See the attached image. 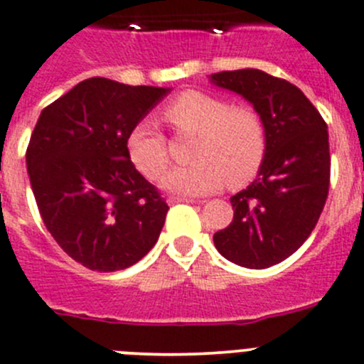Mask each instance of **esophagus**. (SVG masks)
Returning a JSON list of instances; mask_svg holds the SVG:
<instances>
[{
	"label": "esophagus",
	"mask_w": 364,
	"mask_h": 364,
	"mask_svg": "<svg viewBox=\"0 0 364 364\" xmlns=\"http://www.w3.org/2000/svg\"><path fill=\"white\" fill-rule=\"evenodd\" d=\"M168 204H178V203H193V199H186V197H178V196H171L167 199Z\"/></svg>",
	"instance_id": "esophagus-1"
}]
</instances>
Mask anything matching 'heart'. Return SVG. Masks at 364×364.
I'll return each mask as SVG.
<instances>
[{
  "instance_id": "b5f03b06",
  "label": "heart",
  "mask_w": 364,
  "mask_h": 364,
  "mask_svg": "<svg viewBox=\"0 0 364 364\" xmlns=\"http://www.w3.org/2000/svg\"><path fill=\"white\" fill-rule=\"evenodd\" d=\"M165 117L183 133L197 135L190 147L193 164L168 171L161 188L183 196H204L222 186H242L256 176L264 156V128L249 107H231L228 101L199 90L179 94L165 107ZM128 154L146 178L156 179L168 165L167 140L151 121L129 132Z\"/></svg>"
}]
</instances>
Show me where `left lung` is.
<instances>
[{
	"mask_svg": "<svg viewBox=\"0 0 364 364\" xmlns=\"http://www.w3.org/2000/svg\"><path fill=\"white\" fill-rule=\"evenodd\" d=\"M210 81L249 101L264 128L256 179L231 197L232 222L213 235L225 259L268 268L308 240L329 192L327 124L301 88L259 69L224 70Z\"/></svg>",
	"mask_w": 364,
	"mask_h": 364,
	"instance_id": "1",
	"label": "left lung"
}]
</instances>
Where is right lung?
<instances>
[{
  "label": "right lung",
  "mask_w": 364,
  "mask_h": 364,
  "mask_svg": "<svg viewBox=\"0 0 364 364\" xmlns=\"http://www.w3.org/2000/svg\"><path fill=\"white\" fill-rule=\"evenodd\" d=\"M171 88L88 77L41 112L26 151L46 228L83 267L115 272L154 247L168 206L135 168L128 135Z\"/></svg>",
  "instance_id": "add662e5"
}]
</instances>
